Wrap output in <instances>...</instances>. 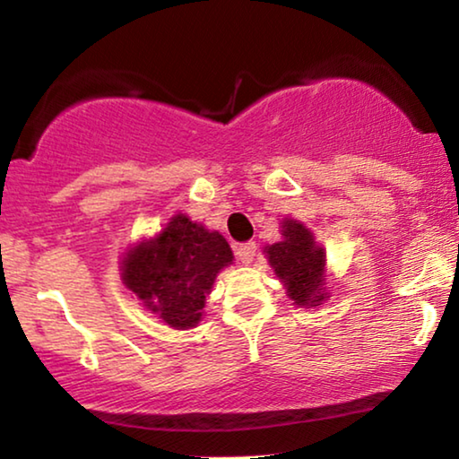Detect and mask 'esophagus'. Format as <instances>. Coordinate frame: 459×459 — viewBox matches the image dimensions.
I'll list each match as a JSON object with an SVG mask.
<instances>
[{
	"label": "esophagus",
	"instance_id": "esophagus-1",
	"mask_svg": "<svg viewBox=\"0 0 459 459\" xmlns=\"http://www.w3.org/2000/svg\"><path fill=\"white\" fill-rule=\"evenodd\" d=\"M255 251H257L255 243H243V245H237V247H235V255H237L238 262L249 265L253 262V257H255Z\"/></svg>",
	"mask_w": 459,
	"mask_h": 459
}]
</instances>
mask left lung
<instances>
[{
    "mask_svg": "<svg viewBox=\"0 0 459 459\" xmlns=\"http://www.w3.org/2000/svg\"><path fill=\"white\" fill-rule=\"evenodd\" d=\"M268 262L282 280L295 305L317 307L327 299L325 284V251L316 245L313 232L299 221L282 222V241L268 245Z\"/></svg>",
    "mask_w": 459,
    "mask_h": 459,
    "instance_id": "1",
    "label": "left lung"
}]
</instances>
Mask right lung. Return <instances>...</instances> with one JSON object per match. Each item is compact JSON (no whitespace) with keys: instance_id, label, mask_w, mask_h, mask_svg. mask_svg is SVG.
I'll return each mask as SVG.
<instances>
[{"instance_id":"1","label":"right lung","mask_w":459,"mask_h":459,"mask_svg":"<svg viewBox=\"0 0 459 459\" xmlns=\"http://www.w3.org/2000/svg\"><path fill=\"white\" fill-rule=\"evenodd\" d=\"M229 264L232 251L221 232L177 214L154 238L126 253L121 278L164 324L189 330L202 321L216 273Z\"/></svg>"}]
</instances>
